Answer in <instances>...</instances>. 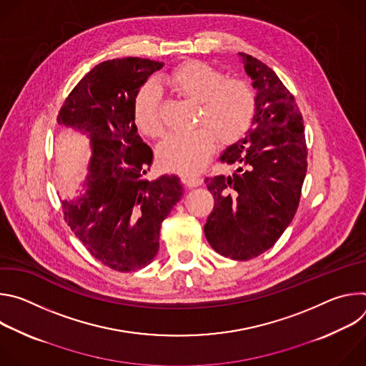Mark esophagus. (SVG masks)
<instances>
[{
  "label": "esophagus",
  "instance_id": "obj_1",
  "mask_svg": "<svg viewBox=\"0 0 366 366\" xmlns=\"http://www.w3.org/2000/svg\"><path fill=\"white\" fill-rule=\"evenodd\" d=\"M185 182L189 188L192 187H199L202 184V178L197 177V175H185Z\"/></svg>",
  "mask_w": 366,
  "mask_h": 366
}]
</instances>
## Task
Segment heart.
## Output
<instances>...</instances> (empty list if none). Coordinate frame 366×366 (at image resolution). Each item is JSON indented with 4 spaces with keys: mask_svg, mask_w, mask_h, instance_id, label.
I'll return each mask as SVG.
<instances>
[{
    "mask_svg": "<svg viewBox=\"0 0 366 366\" xmlns=\"http://www.w3.org/2000/svg\"><path fill=\"white\" fill-rule=\"evenodd\" d=\"M165 81L182 97L198 101V129L167 136L158 149L161 162L172 169L194 174L210 159L214 136L223 143L242 139L254 120L256 95L249 82L224 78L222 72L204 62L189 61L177 66ZM133 120L139 130L150 137L164 133L161 120V91L147 82L133 99Z\"/></svg>",
    "mask_w": 366,
    "mask_h": 366,
    "instance_id": "b5f03b06",
    "label": "heart"
}]
</instances>
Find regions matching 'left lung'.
<instances>
[{"label": "left lung", "mask_w": 366, "mask_h": 366, "mask_svg": "<svg viewBox=\"0 0 366 366\" xmlns=\"http://www.w3.org/2000/svg\"><path fill=\"white\" fill-rule=\"evenodd\" d=\"M239 56L256 89V114L244 139L220 156L233 174L205 178L214 207L204 233L217 253L247 260L272 247L292 222L307 172V144L292 94L269 66Z\"/></svg>", "instance_id": "8db88e82"}]
</instances>
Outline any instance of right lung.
Returning <instances> with one entry per match:
<instances>
[{
  "mask_svg": "<svg viewBox=\"0 0 366 366\" xmlns=\"http://www.w3.org/2000/svg\"><path fill=\"white\" fill-rule=\"evenodd\" d=\"M162 66L142 58L101 62L75 85L58 114V124L88 134L92 153L85 192L62 201L65 222L97 260L119 272L152 262L161 224L184 194L177 175L144 177L153 152L133 120L136 92Z\"/></svg>",
  "mask_w": 366,
  "mask_h": 366,
  "instance_id": "obj_1",
  "label": "right lung"
}]
</instances>
